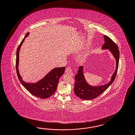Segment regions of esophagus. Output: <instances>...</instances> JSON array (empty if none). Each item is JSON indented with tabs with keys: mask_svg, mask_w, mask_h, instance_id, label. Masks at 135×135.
<instances>
[{
	"mask_svg": "<svg viewBox=\"0 0 135 135\" xmlns=\"http://www.w3.org/2000/svg\"><path fill=\"white\" fill-rule=\"evenodd\" d=\"M66 73L69 75L70 76H74V74H73L72 70L71 67H68L66 69Z\"/></svg>",
	"mask_w": 135,
	"mask_h": 135,
	"instance_id": "obj_1",
	"label": "esophagus"
}]
</instances>
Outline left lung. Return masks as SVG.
<instances>
[{
  "instance_id": "obj_1",
  "label": "left lung",
  "mask_w": 135,
  "mask_h": 135,
  "mask_svg": "<svg viewBox=\"0 0 135 135\" xmlns=\"http://www.w3.org/2000/svg\"><path fill=\"white\" fill-rule=\"evenodd\" d=\"M104 38L105 43L102 46V49L104 50H109L115 59L116 67L115 71L108 83L101 85L92 86L88 84L85 79L84 67L80 66L75 78V84L74 91L78 97L83 100H90L98 97L113 84L116 77L119 60V51L117 45L109 37L104 35Z\"/></svg>"
}]
</instances>
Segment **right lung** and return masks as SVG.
<instances>
[{
  "instance_id": "obj_1",
  "label": "right lung",
  "mask_w": 135,
  "mask_h": 135,
  "mask_svg": "<svg viewBox=\"0 0 135 135\" xmlns=\"http://www.w3.org/2000/svg\"><path fill=\"white\" fill-rule=\"evenodd\" d=\"M29 32L26 34L25 38L19 45L16 54V70L19 80L22 85L32 95L41 99H46L53 95L56 90L59 78L64 73L65 68L57 67L51 70L45 77L35 83H26L22 80L18 71L19 52L22 44L25 38L29 35Z\"/></svg>"
}]
</instances>
